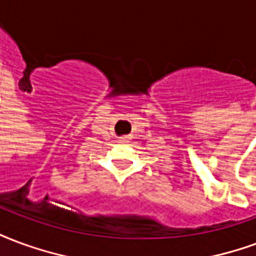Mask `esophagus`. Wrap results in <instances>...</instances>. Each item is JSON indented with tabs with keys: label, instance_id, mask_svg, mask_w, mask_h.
Here are the masks:
<instances>
[{
	"label": "esophagus",
	"instance_id": "esophagus-1",
	"mask_svg": "<svg viewBox=\"0 0 256 256\" xmlns=\"http://www.w3.org/2000/svg\"><path fill=\"white\" fill-rule=\"evenodd\" d=\"M123 141H124V140H123Z\"/></svg>",
	"mask_w": 256,
	"mask_h": 256
}]
</instances>
